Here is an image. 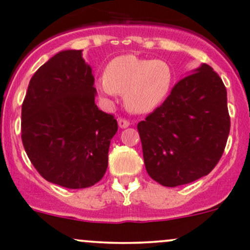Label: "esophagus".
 Here are the masks:
<instances>
[{"mask_svg":"<svg viewBox=\"0 0 250 250\" xmlns=\"http://www.w3.org/2000/svg\"><path fill=\"white\" fill-rule=\"evenodd\" d=\"M118 125H120V128H128L129 127V122H128L127 120H125V118H118Z\"/></svg>","mask_w":250,"mask_h":250,"instance_id":"34e87169","label":"esophagus"}]
</instances>
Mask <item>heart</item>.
I'll list each match as a JSON object with an SVG mask.
<instances>
[{
    "label": "heart",
    "instance_id": "b5f03b06",
    "mask_svg": "<svg viewBox=\"0 0 250 250\" xmlns=\"http://www.w3.org/2000/svg\"><path fill=\"white\" fill-rule=\"evenodd\" d=\"M172 84V67L166 60L127 54L111 60L105 69V76L95 82V88L98 94L106 100L123 94L128 110L146 113L165 102Z\"/></svg>",
    "mask_w": 250,
    "mask_h": 250
}]
</instances>
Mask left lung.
Masks as SVG:
<instances>
[{"mask_svg":"<svg viewBox=\"0 0 250 250\" xmlns=\"http://www.w3.org/2000/svg\"><path fill=\"white\" fill-rule=\"evenodd\" d=\"M144 163L161 185L190 184L213 170L230 133L228 93L202 64L179 81L160 107L138 123Z\"/></svg>","mask_w":250,"mask_h":250,"instance_id":"left-lung-1","label":"left lung"}]
</instances>
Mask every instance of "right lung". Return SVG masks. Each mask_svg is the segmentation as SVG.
Masks as SVG:
<instances>
[{
  "instance_id": "right-lung-1",
  "label": "right lung",
  "mask_w": 250,
  "mask_h": 250,
  "mask_svg": "<svg viewBox=\"0 0 250 250\" xmlns=\"http://www.w3.org/2000/svg\"><path fill=\"white\" fill-rule=\"evenodd\" d=\"M92 67L82 50H62L31 77L21 106V140L47 181L67 188L97 184L107 169L112 115L95 105Z\"/></svg>"
}]
</instances>
